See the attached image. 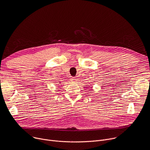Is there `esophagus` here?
I'll list each match as a JSON object with an SVG mask.
<instances>
[{
  "label": "esophagus",
  "instance_id": "esophagus-1",
  "mask_svg": "<svg viewBox=\"0 0 150 150\" xmlns=\"http://www.w3.org/2000/svg\"><path fill=\"white\" fill-rule=\"evenodd\" d=\"M71 81L72 82H76L77 81V78L76 77H73V78H71Z\"/></svg>",
  "mask_w": 150,
  "mask_h": 150
}]
</instances>
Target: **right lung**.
I'll list each match as a JSON object with an SVG mask.
<instances>
[{"label":"right lung","mask_w":150,"mask_h":150,"mask_svg":"<svg viewBox=\"0 0 150 150\" xmlns=\"http://www.w3.org/2000/svg\"><path fill=\"white\" fill-rule=\"evenodd\" d=\"M59 83H60V82H59Z\"/></svg>","instance_id":"obj_1"}]
</instances>
